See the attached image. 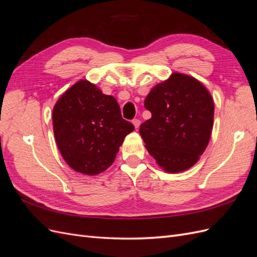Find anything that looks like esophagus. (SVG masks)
I'll use <instances>...</instances> for the list:
<instances>
[{
	"label": "esophagus",
	"mask_w": 257,
	"mask_h": 257,
	"mask_svg": "<svg viewBox=\"0 0 257 257\" xmlns=\"http://www.w3.org/2000/svg\"><path fill=\"white\" fill-rule=\"evenodd\" d=\"M132 122H133L135 128H138V127H139V125H141V120H138V119H134V120L132 121Z\"/></svg>",
	"instance_id": "obj_1"
}]
</instances>
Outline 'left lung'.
Masks as SVG:
<instances>
[{
  "label": "left lung",
  "instance_id": "obj_1",
  "mask_svg": "<svg viewBox=\"0 0 257 257\" xmlns=\"http://www.w3.org/2000/svg\"><path fill=\"white\" fill-rule=\"evenodd\" d=\"M145 107L152 116L139 133L148 152L167 173L192 167L211 136L214 105L209 91L193 77L174 73L150 91Z\"/></svg>",
  "mask_w": 257,
  "mask_h": 257
}]
</instances>
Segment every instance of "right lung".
I'll return each instance as SVG.
<instances>
[{
	"label": "right lung",
	"mask_w": 257,
	"mask_h": 257,
	"mask_svg": "<svg viewBox=\"0 0 257 257\" xmlns=\"http://www.w3.org/2000/svg\"><path fill=\"white\" fill-rule=\"evenodd\" d=\"M52 123L62 157L74 170L94 176L109 167L134 125L111 95L88 80L76 82L53 107Z\"/></svg>",
	"instance_id": "obj_1"
}]
</instances>
